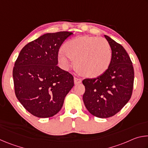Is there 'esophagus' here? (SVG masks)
I'll use <instances>...</instances> for the list:
<instances>
[{"label":"esophagus","instance_id":"esophagus-1","mask_svg":"<svg viewBox=\"0 0 148 148\" xmlns=\"http://www.w3.org/2000/svg\"><path fill=\"white\" fill-rule=\"evenodd\" d=\"M74 84H76H76H80L82 82V79H81L77 78V77H74Z\"/></svg>","mask_w":148,"mask_h":148}]
</instances>
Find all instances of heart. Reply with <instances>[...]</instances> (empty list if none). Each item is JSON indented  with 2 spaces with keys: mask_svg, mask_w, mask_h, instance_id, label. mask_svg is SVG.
I'll list each match as a JSON object with an SVG mask.
<instances>
[{
  "mask_svg": "<svg viewBox=\"0 0 148 148\" xmlns=\"http://www.w3.org/2000/svg\"><path fill=\"white\" fill-rule=\"evenodd\" d=\"M58 61L64 68H68L70 60H74L77 71L89 77L103 74L112 61V49L106 39L82 36L69 40L62 47Z\"/></svg>",
  "mask_w": 148,
  "mask_h": 148,
  "instance_id": "obj_1",
  "label": "heart"
}]
</instances>
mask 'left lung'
<instances>
[{
  "label": "left lung",
  "mask_w": 148,
  "mask_h": 148,
  "mask_svg": "<svg viewBox=\"0 0 148 148\" xmlns=\"http://www.w3.org/2000/svg\"><path fill=\"white\" fill-rule=\"evenodd\" d=\"M112 49V61L103 74L82 81L86 91L83 101L92 116L107 118L119 112L131 99L134 69L128 53L121 44L104 35Z\"/></svg>",
  "instance_id": "obj_1"
}]
</instances>
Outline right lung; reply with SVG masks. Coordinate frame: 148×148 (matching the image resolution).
<instances>
[{
    "mask_svg": "<svg viewBox=\"0 0 148 148\" xmlns=\"http://www.w3.org/2000/svg\"><path fill=\"white\" fill-rule=\"evenodd\" d=\"M72 32L46 33L25 45L13 69L17 99L29 113L46 118L61 110L74 77L58 66V53Z\"/></svg>",
    "mask_w": 148,
    "mask_h": 148,
    "instance_id": "right-lung-1",
    "label": "right lung"
}]
</instances>
